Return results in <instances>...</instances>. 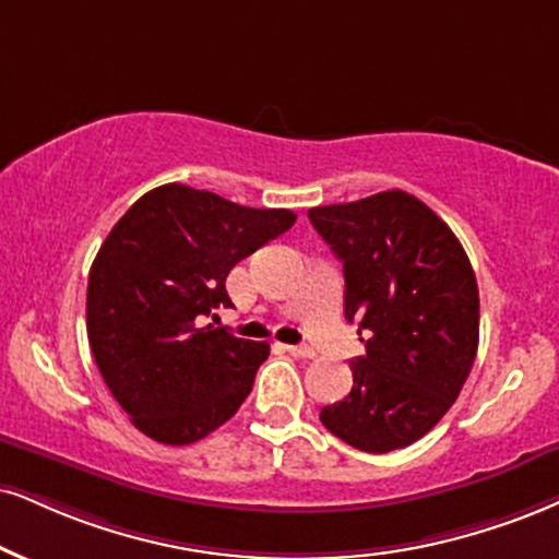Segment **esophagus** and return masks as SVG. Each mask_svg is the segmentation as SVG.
Wrapping results in <instances>:
<instances>
[{
    "label": "esophagus",
    "instance_id": "esophagus-1",
    "mask_svg": "<svg viewBox=\"0 0 559 559\" xmlns=\"http://www.w3.org/2000/svg\"><path fill=\"white\" fill-rule=\"evenodd\" d=\"M287 353L295 357H316V349L308 344H287Z\"/></svg>",
    "mask_w": 559,
    "mask_h": 559
}]
</instances>
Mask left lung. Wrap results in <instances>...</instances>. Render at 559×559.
I'll list each match as a JSON object with an SVG mask.
<instances>
[{"label": "left lung", "mask_w": 559, "mask_h": 559, "mask_svg": "<svg viewBox=\"0 0 559 559\" xmlns=\"http://www.w3.org/2000/svg\"><path fill=\"white\" fill-rule=\"evenodd\" d=\"M344 269V319L365 355L353 391L321 409L329 432L368 453L415 443L440 423L472 373L479 290L464 246L406 191L308 210Z\"/></svg>", "instance_id": "1"}]
</instances>
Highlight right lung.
<instances>
[{
	"instance_id": "add662e5",
	"label": "right lung",
	"mask_w": 559,
	"mask_h": 559,
	"mask_svg": "<svg viewBox=\"0 0 559 559\" xmlns=\"http://www.w3.org/2000/svg\"><path fill=\"white\" fill-rule=\"evenodd\" d=\"M293 225L290 210L183 183L147 191L114 225L90 266L87 340L136 430L189 445L236 415L269 344L202 321L230 306V269Z\"/></svg>"
}]
</instances>
